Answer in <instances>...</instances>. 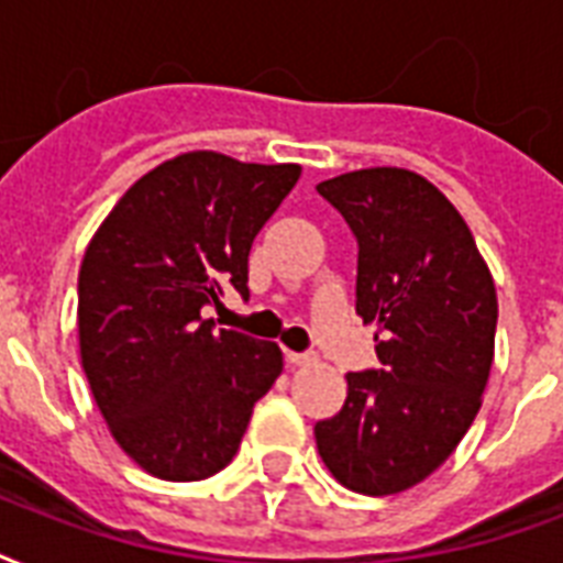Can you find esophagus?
Here are the masks:
<instances>
[{
  "mask_svg": "<svg viewBox=\"0 0 563 563\" xmlns=\"http://www.w3.org/2000/svg\"><path fill=\"white\" fill-rule=\"evenodd\" d=\"M286 360H289V365H312L316 362V353H286Z\"/></svg>",
  "mask_w": 563,
  "mask_h": 563,
  "instance_id": "34e87169",
  "label": "esophagus"
}]
</instances>
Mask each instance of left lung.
Returning <instances> with one entry per match:
<instances>
[{"instance_id":"obj_1","label":"left lung","mask_w":563,"mask_h":563,"mask_svg":"<svg viewBox=\"0 0 563 563\" xmlns=\"http://www.w3.org/2000/svg\"><path fill=\"white\" fill-rule=\"evenodd\" d=\"M316 189L360 247L356 316L376 324L379 362L347 374L316 444L344 488L385 497L427 479L476 418L497 291L459 210L415 172H347Z\"/></svg>"}]
</instances>
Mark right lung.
Returning <instances> with one entry per match:
<instances>
[{
  "label": "right lung",
  "instance_id": "right-lung-1",
  "mask_svg": "<svg viewBox=\"0 0 563 563\" xmlns=\"http://www.w3.org/2000/svg\"><path fill=\"white\" fill-rule=\"evenodd\" d=\"M298 178L295 163L180 154L119 198L84 254V374L119 446L157 479L230 464L280 376L277 344L216 330L203 307L219 309L228 289L251 295V245Z\"/></svg>",
  "mask_w": 563,
  "mask_h": 563
}]
</instances>
